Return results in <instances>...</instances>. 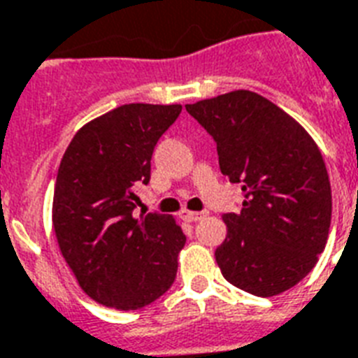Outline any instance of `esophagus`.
Wrapping results in <instances>:
<instances>
[{"instance_id":"obj_1","label":"esophagus","mask_w":358,"mask_h":358,"mask_svg":"<svg viewBox=\"0 0 358 358\" xmlns=\"http://www.w3.org/2000/svg\"><path fill=\"white\" fill-rule=\"evenodd\" d=\"M206 215H208V210H203V212H189V210H182V212H180V217L191 223L201 222V220L206 217Z\"/></svg>"}]
</instances>
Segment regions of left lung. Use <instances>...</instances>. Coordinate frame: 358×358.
I'll return each instance as SVG.
<instances>
[{
  "instance_id": "8db88e82",
  "label": "left lung",
  "mask_w": 358,
  "mask_h": 358,
  "mask_svg": "<svg viewBox=\"0 0 358 358\" xmlns=\"http://www.w3.org/2000/svg\"><path fill=\"white\" fill-rule=\"evenodd\" d=\"M214 138L220 169L242 185L240 212L223 214L215 250L223 278L255 296H274L310 274L331 227L329 173L304 127L248 90L185 105Z\"/></svg>"
}]
</instances>
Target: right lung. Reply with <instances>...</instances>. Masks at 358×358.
<instances>
[{
	"label": "right lung",
	"instance_id": "obj_1",
	"mask_svg": "<svg viewBox=\"0 0 358 358\" xmlns=\"http://www.w3.org/2000/svg\"><path fill=\"white\" fill-rule=\"evenodd\" d=\"M180 105L131 103L82 127L67 146L54 187L52 223L82 291L106 308L138 310L176 278L185 234L173 215L135 217L150 161Z\"/></svg>",
	"mask_w": 358,
	"mask_h": 358
}]
</instances>
